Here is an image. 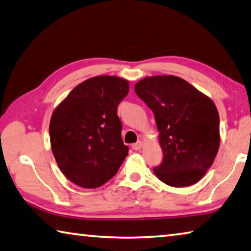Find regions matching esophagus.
<instances>
[{
	"mask_svg": "<svg viewBox=\"0 0 251 251\" xmlns=\"http://www.w3.org/2000/svg\"><path fill=\"white\" fill-rule=\"evenodd\" d=\"M143 147V143L141 142V141H138L137 143H134V144H132V149L134 151H139V150H141V148Z\"/></svg>",
	"mask_w": 251,
	"mask_h": 251,
	"instance_id": "esophagus-1",
	"label": "esophagus"
}]
</instances>
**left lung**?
Instances as JSON below:
<instances>
[{"label":"left lung","instance_id":"obj_1","mask_svg":"<svg viewBox=\"0 0 251 251\" xmlns=\"http://www.w3.org/2000/svg\"><path fill=\"white\" fill-rule=\"evenodd\" d=\"M134 91L154 113L162 163L154 173L173 187L199 182L219 148V114L208 97L175 76L147 77Z\"/></svg>","mask_w":251,"mask_h":251}]
</instances>
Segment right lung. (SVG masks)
<instances>
[{"label": "right lung", "mask_w": 251, "mask_h": 251, "mask_svg": "<svg viewBox=\"0 0 251 251\" xmlns=\"http://www.w3.org/2000/svg\"><path fill=\"white\" fill-rule=\"evenodd\" d=\"M128 92L126 79L97 76L75 87L52 112V154L63 174L76 185H103L128 155L117 114L119 103Z\"/></svg>", "instance_id": "add662e5"}]
</instances>
